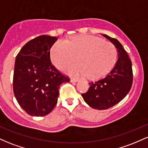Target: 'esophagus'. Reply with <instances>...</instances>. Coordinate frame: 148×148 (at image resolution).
<instances>
[{"mask_svg": "<svg viewBox=\"0 0 148 148\" xmlns=\"http://www.w3.org/2000/svg\"><path fill=\"white\" fill-rule=\"evenodd\" d=\"M70 81H71V82H77V81H79V79H73V78H72V79H70Z\"/></svg>", "mask_w": 148, "mask_h": 148, "instance_id": "34e87169", "label": "esophagus"}]
</instances>
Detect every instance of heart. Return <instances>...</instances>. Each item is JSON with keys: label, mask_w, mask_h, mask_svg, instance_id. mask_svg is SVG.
Instances as JSON below:
<instances>
[{"label": "heart", "mask_w": 148, "mask_h": 148, "mask_svg": "<svg viewBox=\"0 0 148 148\" xmlns=\"http://www.w3.org/2000/svg\"><path fill=\"white\" fill-rule=\"evenodd\" d=\"M116 47L109 41L90 35H78L67 40L56 42L51 49V59L57 68L64 69L73 76L88 75L98 79L107 74L116 62Z\"/></svg>", "instance_id": "1"}]
</instances>
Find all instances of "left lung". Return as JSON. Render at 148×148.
I'll list each match as a JSON object with an SVG mask.
<instances>
[{
    "label": "left lung",
    "mask_w": 148,
    "mask_h": 148,
    "mask_svg": "<svg viewBox=\"0 0 148 148\" xmlns=\"http://www.w3.org/2000/svg\"><path fill=\"white\" fill-rule=\"evenodd\" d=\"M103 36L116 47L118 60L111 72L89 83L88 90L81 95L90 106L98 110L108 109L120 102L128 94L133 83L132 61L128 54L118 40L106 35Z\"/></svg>",
    "instance_id": "left-lung-1"
}]
</instances>
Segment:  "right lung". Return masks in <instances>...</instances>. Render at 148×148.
Returning <instances> with one entry per match:
<instances>
[{
  "mask_svg": "<svg viewBox=\"0 0 148 148\" xmlns=\"http://www.w3.org/2000/svg\"><path fill=\"white\" fill-rule=\"evenodd\" d=\"M57 40L40 35L27 42L16 57L14 94L20 106L32 116L49 114L57 103L60 84L70 81L51 62L50 49Z\"/></svg>",
  "mask_w": 148,
  "mask_h": 148,
  "instance_id": "right-lung-1",
  "label": "right lung"
}]
</instances>
